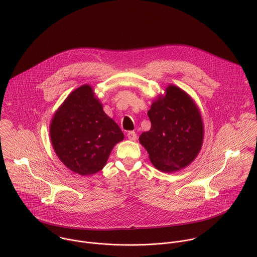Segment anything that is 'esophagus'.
Masks as SVG:
<instances>
[{
	"label": "esophagus",
	"instance_id": "1",
	"mask_svg": "<svg viewBox=\"0 0 257 257\" xmlns=\"http://www.w3.org/2000/svg\"><path fill=\"white\" fill-rule=\"evenodd\" d=\"M137 134L135 132H128L127 133V139L132 142H136L137 141Z\"/></svg>",
	"mask_w": 257,
	"mask_h": 257
}]
</instances>
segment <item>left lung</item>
I'll list each match as a JSON object with an SVG mask.
<instances>
[{
  "label": "left lung",
  "instance_id": "obj_1",
  "mask_svg": "<svg viewBox=\"0 0 257 257\" xmlns=\"http://www.w3.org/2000/svg\"><path fill=\"white\" fill-rule=\"evenodd\" d=\"M151 127L140 137L150 162L162 172H175L191 164L199 154L204 124L195 101L172 84L158 95L147 111Z\"/></svg>",
  "mask_w": 257,
  "mask_h": 257
}]
</instances>
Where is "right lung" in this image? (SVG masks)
<instances>
[{"label":"right lung","mask_w":257,"mask_h":257,"mask_svg":"<svg viewBox=\"0 0 257 257\" xmlns=\"http://www.w3.org/2000/svg\"><path fill=\"white\" fill-rule=\"evenodd\" d=\"M49 136L59 160L82 176L102 170L124 138L88 84L75 89L54 112Z\"/></svg>","instance_id":"1"}]
</instances>
